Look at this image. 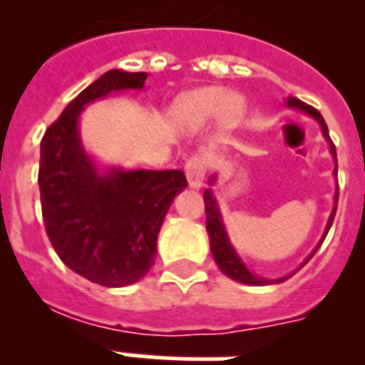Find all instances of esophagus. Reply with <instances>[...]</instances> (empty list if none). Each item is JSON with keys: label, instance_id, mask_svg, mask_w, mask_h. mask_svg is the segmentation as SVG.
Listing matches in <instances>:
<instances>
[{"label": "esophagus", "instance_id": "1", "mask_svg": "<svg viewBox=\"0 0 365 365\" xmlns=\"http://www.w3.org/2000/svg\"><path fill=\"white\" fill-rule=\"evenodd\" d=\"M205 174H206L205 157H200V155H193V157H189L187 163H185V176H187L189 187L199 189L200 185H202Z\"/></svg>", "mask_w": 365, "mask_h": 365}]
</instances>
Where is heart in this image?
Instances as JSON below:
<instances>
[{"label": "heart", "instance_id": "obj_1", "mask_svg": "<svg viewBox=\"0 0 365 365\" xmlns=\"http://www.w3.org/2000/svg\"><path fill=\"white\" fill-rule=\"evenodd\" d=\"M246 106L239 94L222 87H205L182 94L172 104V121L185 128H202L217 117L223 128H233L244 117Z\"/></svg>", "mask_w": 365, "mask_h": 365}]
</instances>
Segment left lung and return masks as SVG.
I'll return each mask as SVG.
<instances>
[{
  "label": "left lung",
  "mask_w": 365,
  "mask_h": 365,
  "mask_svg": "<svg viewBox=\"0 0 365 365\" xmlns=\"http://www.w3.org/2000/svg\"><path fill=\"white\" fill-rule=\"evenodd\" d=\"M286 106H288V108H295V110H301L303 113H307V115H311L314 121H318V125H320V128H322L324 138H326V142L329 143V153L334 155V159H335L334 174L337 176V155H335V145H334V142H331V138H329L328 126H326L324 117L320 115V111H317L314 108H311V106H307L305 102H301V100L294 98V96H288V98H286ZM214 182H216V176L210 178V185H214ZM337 195H339V191L335 189V208H337ZM205 206H206L205 208L206 210V231H208V237H210L212 255H214V261H216V265L220 267V271H222L223 274H227L229 278H233V280H237V282L248 284V286L280 284L292 277V274H288V277L269 280V278H261V277H257V274H254V272L250 271L248 267L244 265V261L240 259L239 254H237V250L233 248V244H231V240H229V235H227V231H225V225H223L222 212H220L217 200H216V197H214V193H212L210 187L205 191ZM335 208L331 210V214H329L328 225H326V229H324V237H322V240H320V244L324 242V239H326V235H328L329 227H331V223H334ZM320 244H318L317 248L312 250V254L307 257V261L311 259L312 255L317 254V250L320 248ZM305 263H303V265H305Z\"/></svg>",
  "instance_id": "left-lung-1"
}]
</instances>
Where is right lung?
<instances>
[{
	"instance_id": "add662e5",
	"label": "right lung",
	"mask_w": 365,
	"mask_h": 365,
	"mask_svg": "<svg viewBox=\"0 0 365 365\" xmlns=\"http://www.w3.org/2000/svg\"><path fill=\"white\" fill-rule=\"evenodd\" d=\"M148 73L110 70L66 106L41 140L39 193L48 240L71 271L108 288L138 282L155 263L172 200L187 187L182 170H100L85 151V106L119 91H142Z\"/></svg>"
}]
</instances>
